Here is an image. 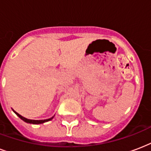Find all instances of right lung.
Listing matches in <instances>:
<instances>
[{
  "mask_svg": "<svg viewBox=\"0 0 151 151\" xmlns=\"http://www.w3.org/2000/svg\"><path fill=\"white\" fill-rule=\"evenodd\" d=\"M14 113H16V115L18 116L20 118L21 120H23V121H25V122H27V123H29V124H43V123H45V122H47V121H50V120H51L52 118H53V116H52V117L50 118V119H46V120H29V119H27V118L23 117V116H22L21 115H19L18 113H16V111H14Z\"/></svg>",
  "mask_w": 151,
  "mask_h": 151,
  "instance_id": "right-lung-1",
  "label": "right lung"
}]
</instances>
